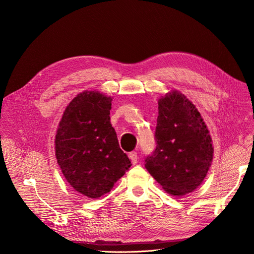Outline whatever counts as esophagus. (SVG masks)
Segmentation results:
<instances>
[{
  "mask_svg": "<svg viewBox=\"0 0 254 254\" xmlns=\"http://www.w3.org/2000/svg\"><path fill=\"white\" fill-rule=\"evenodd\" d=\"M129 158L131 160L132 164H136L137 163V153L136 151H131L129 153Z\"/></svg>",
  "mask_w": 254,
  "mask_h": 254,
  "instance_id": "esophagus-1",
  "label": "esophagus"
}]
</instances>
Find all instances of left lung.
Segmentation results:
<instances>
[{
    "mask_svg": "<svg viewBox=\"0 0 254 254\" xmlns=\"http://www.w3.org/2000/svg\"><path fill=\"white\" fill-rule=\"evenodd\" d=\"M156 147L145 167L172 195L182 196L200 186L213 159L209 130L195 106L178 91L159 99Z\"/></svg>",
    "mask_w": 254,
    "mask_h": 254,
    "instance_id": "left-lung-1",
    "label": "left lung"
}]
</instances>
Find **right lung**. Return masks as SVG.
Wrapping results in <instances>:
<instances>
[{
	"mask_svg": "<svg viewBox=\"0 0 254 254\" xmlns=\"http://www.w3.org/2000/svg\"><path fill=\"white\" fill-rule=\"evenodd\" d=\"M111 101L82 92L66 107L57 130V162L70 186L89 198L110 191L131 165L110 123Z\"/></svg>",
	"mask_w": 254,
	"mask_h": 254,
	"instance_id": "obj_1",
	"label": "right lung"
}]
</instances>
